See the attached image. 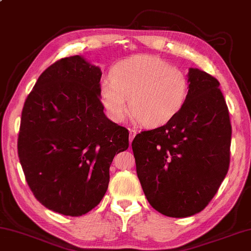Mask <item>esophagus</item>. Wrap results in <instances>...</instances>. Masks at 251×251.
I'll return each mask as SVG.
<instances>
[{
    "label": "esophagus",
    "mask_w": 251,
    "mask_h": 251,
    "mask_svg": "<svg viewBox=\"0 0 251 251\" xmlns=\"http://www.w3.org/2000/svg\"><path fill=\"white\" fill-rule=\"evenodd\" d=\"M136 134H137V132L135 129H129V144L132 143V141L134 140V137H135Z\"/></svg>",
    "instance_id": "esophagus-1"
}]
</instances>
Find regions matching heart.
<instances>
[{"instance_id":"heart-1","label":"heart","mask_w":251,"mask_h":251,"mask_svg":"<svg viewBox=\"0 0 251 251\" xmlns=\"http://www.w3.org/2000/svg\"><path fill=\"white\" fill-rule=\"evenodd\" d=\"M188 92L189 81L184 71L158 56L145 54L118 62L110 80H103L99 88L100 100L111 121H124L129 104L133 117L147 127L173 121L184 108Z\"/></svg>"}]
</instances>
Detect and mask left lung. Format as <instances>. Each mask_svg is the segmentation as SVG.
Here are the masks:
<instances>
[{
  "label": "left lung",
  "instance_id": "8db88e82",
  "mask_svg": "<svg viewBox=\"0 0 251 251\" xmlns=\"http://www.w3.org/2000/svg\"><path fill=\"white\" fill-rule=\"evenodd\" d=\"M188 98L166 125L132 142L136 174L151 206L187 218L207 206L230 164L229 109L215 77L189 69Z\"/></svg>",
  "mask_w": 251,
  "mask_h": 251
}]
</instances>
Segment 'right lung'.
<instances>
[{"mask_svg":"<svg viewBox=\"0 0 251 251\" xmlns=\"http://www.w3.org/2000/svg\"><path fill=\"white\" fill-rule=\"evenodd\" d=\"M101 70L82 56L55 62L25 99L18 155L25 180L45 207L81 216L102 200L116 153L128 130L103 113Z\"/></svg>","mask_w":251,"mask_h":251,"instance_id":"1","label":"right lung"}]
</instances>
